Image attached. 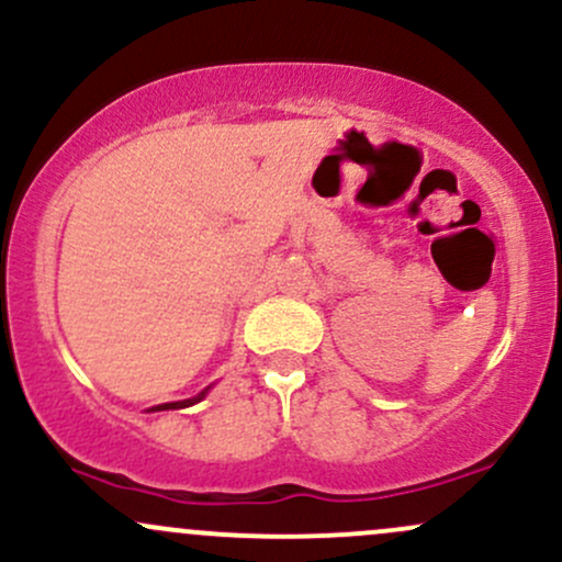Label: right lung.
<instances>
[{
  "label": "right lung",
  "instance_id": "obj_1",
  "mask_svg": "<svg viewBox=\"0 0 562 562\" xmlns=\"http://www.w3.org/2000/svg\"><path fill=\"white\" fill-rule=\"evenodd\" d=\"M209 394V389H203L201 394L198 396H192V400H184V402H168V404H158V407H153V409H179V407H190V404H198L203 400V396Z\"/></svg>",
  "mask_w": 562,
  "mask_h": 562
}]
</instances>
